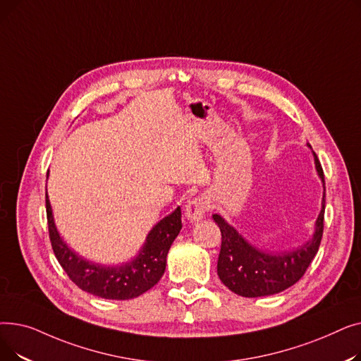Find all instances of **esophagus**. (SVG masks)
<instances>
[{
  "label": "esophagus",
  "mask_w": 361,
  "mask_h": 361,
  "mask_svg": "<svg viewBox=\"0 0 361 361\" xmlns=\"http://www.w3.org/2000/svg\"><path fill=\"white\" fill-rule=\"evenodd\" d=\"M207 207H209V203H207L204 197H196L190 200L185 206V212H184L185 219L192 224L199 222L204 216Z\"/></svg>",
  "instance_id": "esophagus-1"
}]
</instances>
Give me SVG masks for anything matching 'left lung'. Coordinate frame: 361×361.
I'll return each instance as SVG.
<instances>
[{"mask_svg": "<svg viewBox=\"0 0 361 361\" xmlns=\"http://www.w3.org/2000/svg\"><path fill=\"white\" fill-rule=\"evenodd\" d=\"M307 147L312 149L309 143ZM316 173L324 184L322 209L314 222L313 235L302 244L290 250L271 252L262 250L245 240L233 225L221 215L212 218L218 224L222 243L218 257V276L225 287L241 297L274 295L293 287L305 275L314 259L322 234H324L325 216V177L320 162L312 150Z\"/></svg>", "mask_w": 361, "mask_h": 361, "instance_id": "left-lung-1", "label": "left lung"}]
</instances>
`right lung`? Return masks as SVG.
Segmentation results:
<instances>
[{
    "label": "right lung",
    "mask_w": 361,
    "mask_h": 361,
    "mask_svg": "<svg viewBox=\"0 0 361 361\" xmlns=\"http://www.w3.org/2000/svg\"><path fill=\"white\" fill-rule=\"evenodd\" d=\"M47 218L52 250L70 279L83 291L106 300L136 298L157 286L165 272L168 250L183 226L181 209L177 206L176 211L154 225L135 257L118 264H101L68 247L56 230L48 193Z\"/></svg>",
    "instance_id": "1"
}]
</instances>
